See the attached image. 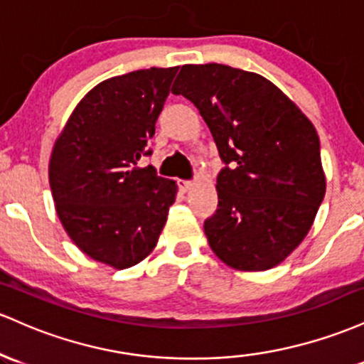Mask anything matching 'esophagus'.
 <instances>
[{
    "label": "esophagus",
    "mask_w": 364,
    "mask_h": 364,
    "mask_svg": "<svg viewBox=\"0 0 364 364\" xmlns=\"http://www.w3.org/2000/svg\"><path fill=\"white\" fill-rule=\"evenodd\" d=\"M177 186H178V189L182 191V193H187V191H189L191 187H193V182H191V181H183V178H178Z\"/></svg>",
    "instance_id": "esophagus-1"
}]
</instances>
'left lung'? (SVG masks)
<instances>
[{"label":"left lung","instance_id":"left-lung-1","mask_svg":"<svg viewBox=\"0 0 364 364\" xmlns=\"http://www.w3.org/2000/svg\"><path fill=\"white\" fill-rule=\"evenodd\" d=\"M171 92L193 101L225 163L218 210L204 222L213 252L237 270L277 267L303 242L323 201L313 124L270 80L228 65H183Z\"/></svg>","mask_w":364,"mask_h":364}]
</instances>
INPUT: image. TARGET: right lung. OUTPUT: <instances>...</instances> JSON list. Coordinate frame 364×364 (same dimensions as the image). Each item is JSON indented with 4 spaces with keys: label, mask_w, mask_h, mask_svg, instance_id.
I'll use <instances>...</instances> for the list:
<instances>
[{
    "label": "right lung",
    "mask_w": 364,
    "mask_h": 364,
    "mask_svg": "<svg viewBox=\"0 0 364 364\" xmlns=\"http://www.w3.org/2000/svg\"><path fill=\"white\" fill-rule=\"evenodd\" d=\"M178 67L129 72L91 89L56 139L50 186L70 239L117 270L153 251L175 201L177 183L153 166L149 139Z\"/></svg>",
    "instance_id": "1"
}]
</instances>
